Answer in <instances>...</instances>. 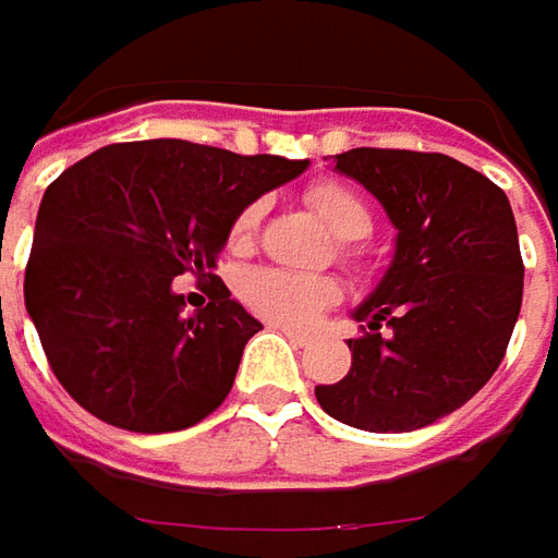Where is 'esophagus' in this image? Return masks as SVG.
<instances>
[{
	"label": "esophagus",
	"instance_id": "1",
	"mask_svg": "<svg viewBox=\"0 0 558 558\" xmlns=\"http://www.w3.org/2000/svg\"><path fill=\"white\" fill-rule=\"evenodd\" d=\"M271 327H275V330H280V333L290 339V342H296V345H308V342H312V337H308V333H302V330L283 327V324H271Z\"/></svg>",
	"mask_w": 558,
	"mask_h": 558
}]
</instances>
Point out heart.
Returning a JSON list of instances; mask_svg holds the SVG:
<instances>
[{
    "label": "heart",
    "instance_id": "heart-1",
    "mask_svg": "<svg viewBox=\"0 0 558 558\" xmlns=\"http://www.w3.org/2000/svg\"><path fill=\"white\" fill-rule=\"evenodd\" d=\"M305 201L339 241H361L374 228L371 206L349 184L317 182L308 187ZM262 213H265L262 201L250 203L238 213V219L231 225V243L234 246H250L256 228H259ZM238 293L253 315L265 317L271 324H287V327H305L324 308H330L337 302V287L330 280L278 271V268L246 271L238 283Z\"/></svg>",
    "mask_w": 558,
    "mask_h": 558
}]
</instances>
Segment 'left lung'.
<instances>
[{
  "label": "left lung",
  "mask_w": 558,
  "mask_h": 558,
  "mask_svg": "<svg viewBox=\"0 0 558 558\" xmlns=\"http://www.w3.org/2000/svg\"><path fill=\"white\" fill-rule=\"evenodd\" d=\"M398 228L389 271L355 308L352 371L317 404L367 433H411L463 408L507 355L525 265L507 194L445 154H337Z\"/></svg>",
  "instance_id": "left-lung-1"
}]
</instances>
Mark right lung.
I'll return each instance as SVG.
<instances>
[{"label":"right lung","mask_w":558,"mask_h":558,"mask_svg":"<svg viewBox=\"0 0 558 558\" xmlns=\"http://www.w3.org/2000/svg\"><path fill=\"white\" fill-rule=\"evenodd\" d=\"M305 166L154 138L101 147L49 184L24 302L80 408L129 433L187 429L219 408L262 324L213 275L216 256L243 206ZM179 274L214 280L194 316L171 290Z\"/></svg>","instance_id":"obj_1"}]
</instances>
